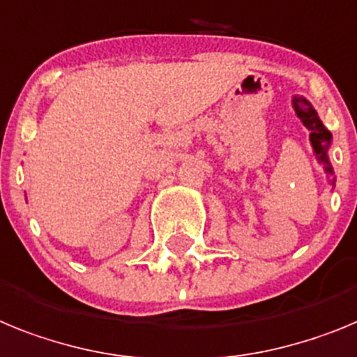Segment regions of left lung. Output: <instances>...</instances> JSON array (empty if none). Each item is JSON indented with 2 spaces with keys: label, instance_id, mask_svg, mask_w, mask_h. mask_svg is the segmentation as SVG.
Returning <instances> with one entry per match:
<instances>
[{
  "label": "left lung",
  "instance_id": "obj_1",
  "mask_svg": "<svg viewBox=\"0 0 357 357\" xmlns=\"http://www.w3.org/2000/svg\"><path fill=\"white\" fill-rule=\"evenodd\" d=\"M291 105H293L294 114L298 116L300 122H302L303 126H305V129L309 131V142H311L316 161H318L320 165H324L327 183L334 190L336 176H334V167L333 163H331V158H328V149L333 145V135H331V131L324 126V122H321L320 116H318V113H316V109L312 107V104L307 98L302 97V95H293Z\"/></svg>",
  "mask_w": 357,
  "mask_h": 357
}]
</instances>
